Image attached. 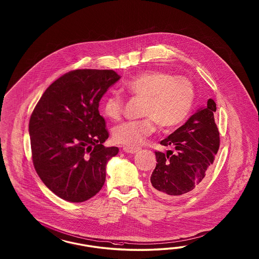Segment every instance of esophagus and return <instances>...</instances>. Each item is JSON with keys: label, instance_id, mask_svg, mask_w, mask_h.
<instances>
[{"label": "esophagus", "instance_id": "1", "mask_svg": "<svg viewBox=\"0 0 259 259\" xmlns=\"http://www.w3.org/2000/svg\"><path fill=\"white\" fill-rule=\"evenodd\" d=\"M123 151H124L125 153H128V154H135V153H137V152L140 151V148H139V147H128V146H125V147L123 148Z\"/></svg>", "mask_w": 259, "mask_h": 259}]
</instances>
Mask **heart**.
I'll list each match as a JSON object with an SVG mask.
<instances>
[{
  "label": "heart",
  "mask_w": 259,
  "mask_h": 259,
  "mask_svg": "<svg viewBox=\"0 0 259 259\" xmlns=\"http://www.w3.org/2000/svg\"><path fill=\"white\" fill-rule=\"evenodd\" d=\"M135 97L144 99L141 120L126 121L116 126V142L128 147L140 146L154 133L157 121L164 128L181 124L193 106L195 90L188 78L174 77L160 70L145 71L128 79L121 87ZM123 102L118 93H110L102 102L103 114L112 120L120 118Z\"/></svg>",
  "instance_id": "1"
}]
</instances>
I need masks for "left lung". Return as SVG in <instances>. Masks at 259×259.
Returning <instances> with one entry per match:
<instances>
[{"mask_svg":"<svg viewBox=\"0 0 259 259\" xmlns=\"http://www.w3.org/2000/svg\"><path fill=\"white\" fill-rule=\"evenodd\" d=\"M215 102L196 110L187 121L169 135L161 145H171L166 155L155 152L157 166L151 175L155 194L171 198L191 193L206 179L220 148V132L214 122Z\"/></svg>","mask_w":259,"mask_h":259,"instance_id":"1","label":"left lung"}]
</instances>
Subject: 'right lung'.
Instances as JSON below:
<instances>
[{
  "label": "right lung",
  "instance_id": "right-lung-1",
  "mask_svg": "<svg viewBox=\"0 0 259 259\" xmlns=\"http://www.w3.org/2000/svg\"><path fill=\"white\" fill-rule=\"evenodd\" d=\"M119 78L113 70L71 71L47 88L32 113L35 170L66 201L82 202L99 193L108 161L118 155V147L103 146L109 135L99 105Z\"/></svg>",
  "mask_w": 259,
  "mask_h": 259
}]
</instances>
